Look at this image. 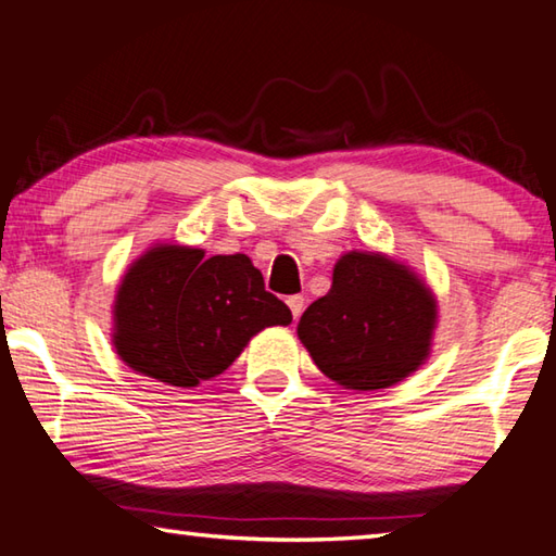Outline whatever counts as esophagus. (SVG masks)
Returning a JSON list of instances; mask_svg holds the SVG:
<instances>
[{
    "label": "esophagus",
    "mask_w": 556,
    "mask_h": 556,
    "mask_svg": "<svg viewBox=\"0 0 556 556\" xmlns=\"http://www.w3.org/2000/svg\"><path fill=\"white\" fill-rule=\"evenodd\" d=\"M287 304H289V308H291V316H294V321H299L301 312H304L306 299L301 296V294H294V296H289V299H287Z\"/></svg>",
    "instance_id": "obj_1"
}]
</instances>
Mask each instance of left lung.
<instances>
[{"label": "left lung", "mask_w": 556, "mask_h": 556, "mask_svg": "<svg viewBox=\"0 0 556 556\" xmlns=\"http://www.w3.org/2000/svg\"><path fill=\"white\" fill-rule=\"evenodd\" d=\"M439 301L417 271L384 252L351 250L328 294L296 326L316 368L355 392L384 390L429 361Z\"/></svg>", "instance_id": "obj_1"}]
</instances>
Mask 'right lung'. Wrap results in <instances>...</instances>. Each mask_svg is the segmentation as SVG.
<instances>
[{"mask_svg":"<svg viewBox=\"0 0 556 556\" xmlns=\"http://www.w3.org/2000/svg\"><path fill=\"white\" fill-rule=\"evenodd\" d=\"M248 255L154 242L127 267L112 304V345L144 378L199 388L238 361L252 336L289 326Z\"/></svg>","mask_w":556,"mask_h":556,"instance_id":"obj_1","label":"right lung"}]
</instances>
